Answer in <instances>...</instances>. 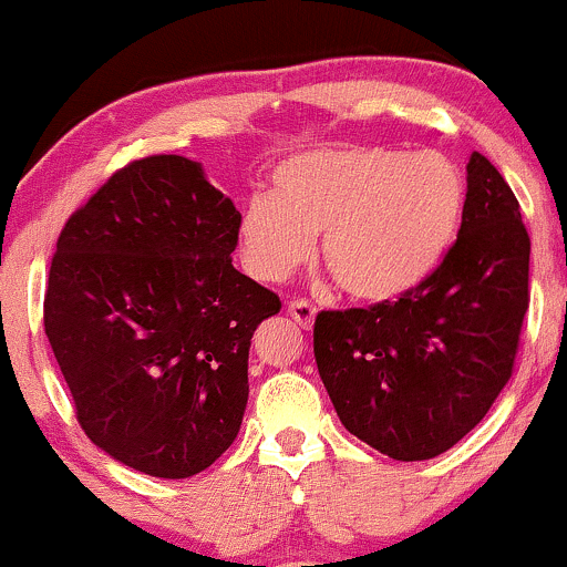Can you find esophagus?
Returning a JSON list of instances; mask_svg holds the SVG:
<instances>
[{
  "label": "esophagus",
  "instance_id": "obj_1",
  "mask_svg": "<svg viewBox=\"0 0 567 567\" xmlns=\"http://www.w3.org/2000/svg\"><path fill=\"white\" fill-rule=\"evenodd\" d=\"M288 315L298 324H301L303 330H311V324H315V317H317V309L309 301H290L288 303Z\"/></svg>",
  "mask_w": 567,
  "mask_h": 567
}]
</instances>
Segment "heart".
I'll return each instance as SVG.
<instances>
[{
  "instance_id": "1",
  "label": "heart",
  "mask_w": 567,
  "mask_h": 567,
  "mask_svg": "<svg viewBox=\"0 0 567 567\" xmlns=\"http://www.w3.org/2000/svg\"><path fill=\"white\" fill-rule=\"evenodd\" d=\"M275 197L247 199L237 220L245 271L285 282L315 252L357 301L402 298L434 275L464 216V181L437 152L311 148L279 162Z\"/></svg>"
}]
</instances>
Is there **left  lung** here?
Wrapping results in <instances>:
<instances>
[{"label":"left lung","mask_w":567,"mask_h":567,"mask_svg":"<svg viewBox=\"0 0 567 567\" xmlns=\"http://www.w3.org/2000/svg\"><path fill=\"white\" fill-rule=\"evenodd\" d=\"M528 264L517 197L474 152L458 239L437 271L396 301L317 315L315 360L341 424L394 461L464 440L512 375Z\"/></svg>","instance_id":"obj_1"}]
</instances>
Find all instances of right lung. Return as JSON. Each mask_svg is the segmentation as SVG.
<instances>
[{
	"mask_svg": "<svg viewBox=\"0 0 567 567\" xmlns=\"http://www.w3.org/2000/svg\"><path fill=\"white\" fill-rule=\"evenodd\" d=\"M237 220L199 162L159 154L58 237L44 333L84 434L130 470L194 477L243 426L250 338L282 303L231 266Z\"/></svg>",
	"mask_w": 567,
	"mask_h": 567,
	"instance_id": "1",
	"label": "right lung"
}]
</instances>
